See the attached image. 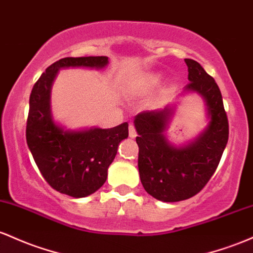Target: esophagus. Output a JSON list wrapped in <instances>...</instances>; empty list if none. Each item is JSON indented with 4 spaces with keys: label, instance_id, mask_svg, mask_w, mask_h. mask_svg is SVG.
Wrapping results in <instances>:
<instances>
[{
    "label": "esophagus",
    "instance_id": "34e87169",
    "mask_svg": "<svg viewBox=\"0 0 253 253\" xmlns=\"http://www.w3.org/2000/svg\"><path fill=\"white\" fill-rule=\"evenodd\" d=\"M136 135H137V132H136L135 126H132V124H130V126H129V136H130V138H135Z\"/></svg>",
    "mask_w": 253,
    "mask_h": 253
}]
</instances>
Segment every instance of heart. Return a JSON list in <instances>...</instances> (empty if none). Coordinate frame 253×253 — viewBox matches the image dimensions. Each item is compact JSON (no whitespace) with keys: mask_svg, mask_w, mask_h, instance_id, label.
Here are the masks:
<instances>
[{"mask_svg":"<svg viewBox=\"0 0 253 253\" xmlns=\"http://www.w3.org/2000/svg\"><path fill=\"white\" fill-rule=\"evenodd\" d=\"M161 78L160 75H155V74H150V75L146 76V78L143 79V81H142V84H143V87H154L157 86V84L160 82Z\"/></svg>","mask_w":253,"mask_h":253,"instance_id":"heart-1","label":"heart"}]
</instances>
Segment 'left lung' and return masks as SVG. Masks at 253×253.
Returning a JSON list of instances; mask_svg holds the SVG:
<instances>
[{
    "label": "left lung",
    "mask_w": 253,
    "mask_h": 253,
    "mask_svg": "<svg viewBox=\"0 0 253 253\" xmlns=\"http://www.w3.org/2000/svg\"><path fill=\"white\" fill-rule=\"evenodd\" d=\"M185 63L190 81L185 92L198 93L206 100L211 118L207 129L191 143L175 147L165 135L174 107L141 112L134 121L141 183L163 202H179L197 195L216 171L228 141V119L216 82L198 62L185 58Z\"/></svg>",
    "instance_id": "left-lung-1"
}]
</instances>
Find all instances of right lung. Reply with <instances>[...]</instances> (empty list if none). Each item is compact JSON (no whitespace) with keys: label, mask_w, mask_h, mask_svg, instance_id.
<instances>
[{"label":"right lung","mask_w":253,"mask_h":253,"mask_svg":"<svg viewBox=\"0 0 253 253\" xmlns=\"http://www.w3.org/2000/svg\"><path fill=\"white\" fill-rule=\"evenodd\" d=\"M106 56L65 57L46 68L30 95L26 141L44 179L56 191L75 198L86 197L106 181L107 169L118 144L129 136L127 123L111 129L65 130L52 119L50 93L62 68L106 67Z\"/></svg>","instance_id":"add662e5"}]
</instances>
